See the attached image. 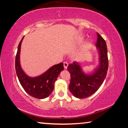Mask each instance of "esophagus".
<instances>
[{
    "instance_id": "obj_1",
    "label": "esophagus",
    "mask_w": 128,
    "mask_h": 128,
    "mask_svg": "<svg viewBox=\"0 0 128 128\" xmlns=\"http://www.w3.org/2000/svg\"><path fill=\"white\" fill-rule=\"evenodd\" d=\"M64 67L65 69H66L67 67H68V63L67 62H64Z\"/></svg>"
}]
</instances>
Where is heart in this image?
Returning a JSON list of instances; mask_svg holds the SVG:
<instances>
[{
    "label": "heart",
    "mask_w": 128,
    "mask_h": 128,
    "mask_svg": "<svg viewBox=\"0 0 128 128\" xmlns=\"http://www.w3.org/2000/svg\"><path fill=\"white\" fill-rule=\"evenodd\" d=\"M82 41V40H80L79 41H78V43H81V42Z\"/></svg>",
    "instance_id": "heart-1"
}]
</instances>
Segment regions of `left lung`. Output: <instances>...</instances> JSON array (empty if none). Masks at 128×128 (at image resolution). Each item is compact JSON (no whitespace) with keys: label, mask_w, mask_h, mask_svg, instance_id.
<instances>
[{"label":"left lung","mask_w":128,"mask_h":128,"mask_svg":"<svg viewBox=\"0 0 128 128\" xmlns=\"http://www.w3.org/2000/svg\"><path fill=\"white\" fill-rule=\"evenodd\" d=\"M95 44L99 50L100 65L93 74H84L77 62L70 64L67 68L70 74L69 89L76 98H85L94 94L103 84L107 75L108 68L107 44L98 33Z\"/></svg>","instance_id":"8db88e82"}]
</instances>
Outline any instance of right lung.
<instances>
[{
  "label": "right lung",
  "instance_id": "add662e5",
  "mask_svg": "<svg viewBox=\"0 0 128 128\" xmlns=\"http://www.w3.org/2000/svg\"><path fill=\"white\" fill-rule=\"evenodd\" d=\"M22 38L19 43L15 60V69L20 83L24 89L30 96L37 99L48 96L54 90V83L60 72L64 69L63 63L55 65L40 76L35 78L28 77L21 69L20 64V53Z\"/></svg>",
  "mask_w": 128,
  "mask_h": 128
}]
</instances>
